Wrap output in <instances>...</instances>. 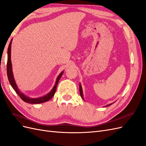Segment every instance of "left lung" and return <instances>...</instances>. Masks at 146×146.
Here are the masks:
<instances>
[{"instance_id": "8db88e82", "label": "left lung", "mask_w": 146, "mask_h": 146, "mask_svg": "<svg viewBox=\"0 0 146 146\" xmlns=\"http://www.w3.org/2000/svg\"><path fill=\"white\" fill-rule=\"evenodd\" d=\"M79 91H80V96H81V97H82V98L84 100V98H83V90H82V85H81V84H80V85H79ZM111 104H108V105H106L105 107H108V106L111 105Z\"/></svg>"}]
</instances>
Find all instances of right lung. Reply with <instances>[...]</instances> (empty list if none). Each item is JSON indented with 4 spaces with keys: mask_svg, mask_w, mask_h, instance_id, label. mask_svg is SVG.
<instances>
[{
    "mask_svg": "<svg viewBox=\"0 0 146 146\" xmlns=\"http://www.w3.org/2000/svg\"><path fill=\"white\" fill-rule=\"evenodd\" d=\"M11 41H12V39H11V41L10 42V44L8 46V60H7V76L8 80H9V82L10 83L11 86L12 88L14 89V90L16 91V93L18 94V96L20 97L21 99L24 100L25 102L29 103V104H41L46 102L52 98V97L54 96L55 92L56 91V86L57 85H58V83L60 80V79L61 77L62 76V75L64 72V71L61 72L59 76L57 77L55 84L54 85V86L53 87L52 90L48 92V94H46L45 96L40 97V98H29V97L25 95L24 93H23L19 90L18 87H17L14 76H13V70H12V63H11Z\"/></svg>",
    "mask_w": 146,
    "mask_h": 146,
    "instance_id": "right-lung-1",
    "label": "right lung"
}]
</instances>
